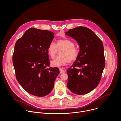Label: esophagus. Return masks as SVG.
Instances as JSON below:
<instances>
[{"label": "esophagus", "instance_id": "34e87169", "mask_svg": "<svg viewBox=\"0 0 121 121\" xmlns=\"http://www.w3.org/2000/svg\"><path fill=\"white\" fill-rule=\"evenodd\" d=\"M59 70H60V74L64 73L65 72V71L62 68H59Z\"/></svg>", "mask_w": 121, "mask_h": 121}]
</instances>
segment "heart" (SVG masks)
<instances>
[{
	"mask_svg": "<svg viewBox=\"0 0 121 121\" xmlns=\"http://www.w3.org/2000/svg\"><path fill=\"white\" fill-rule=\"evenodd\" d=\"M75 43L71 40L60 39L56 44L53 42L49 43L47 47V53L52 58H54L57 54L58 50L62 49L60 52V56L56 57L51 62V65L54 67H60L65 65L67 62L76 60L78 56V50L75 47Z\"/></svg>",
	"mask_w": 121,
	"mask_h": 121,
	"instance_id": "b5f03b06",
	"label": "heart"
}]
</instances>
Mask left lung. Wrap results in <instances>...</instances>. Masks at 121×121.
Returning a JSON list of instances; mask_svg holds the SVG:
<instances>
[{
    "label": "left lung",
    "mask_w": 121,
    "mask_h": 121,
    "mask_svg": "<svg viewBox=\"0 0 121 121\" xmlns=\"http://www.w3.org/2000/svg\"><path fill=\"white\" fill-rule=\"evenodd\" d=\"M65 34L74 39L80 47L76 60L66 70L67 87L78 95L88 93L99 84L105 67L102 42L92 30L85 27L70 29Z\"/></svg>",
    "instance_id": "left-lung-1"
}]
</instances>
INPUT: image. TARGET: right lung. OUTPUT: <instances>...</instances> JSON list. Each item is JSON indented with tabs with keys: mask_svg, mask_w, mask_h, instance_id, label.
<instances>
[{
	"mask_svg": "<svg viewBox=\"0 0 121 121\" xmlns=\"http://www.w3.org/2000/svg\"><path fill=\"white\" fill-rule=\"evenodd\" d=\"M54 33L31 28L15 43L12 57L16 77L28 93L37 97L49 94L59 74L56 67H49L47 47Z\"/></svg>",
	"mask_w": 121,
	"mask_h": 121,
	"instance_id": "1",
	"label": "right lung"
}]
</instances>
